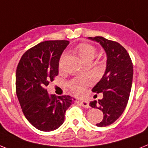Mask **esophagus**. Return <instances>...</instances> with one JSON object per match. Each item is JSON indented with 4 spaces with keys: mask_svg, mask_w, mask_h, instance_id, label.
Segmentation results:
<instances>
[{
    "mask_svg": "<svg viewBox=\"0 0 148 148\" xmlns=\"http://www.w3.org/2000/svg\"><path fill=\"white\" fill-rule=\"evenodd\" d=\"M80 103L82 106H84V108H86V109H89V108L90 107V105H89V102L86 101V100H81V101H80Z\"/></svg>",
    "mask_w": 148,
    "mask_h": 148,
    "instance_id": "esophagus-1",
    "label": "esophagus"
}]
</instances>
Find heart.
I'll return each mask as SVG.
<instances>
[{
    "mask_svg": "<svg viewBox=\"0 0 148 148\" xmlns=\"http://www.w3.org/2000/svg\"><path fill=\"white\" fill-rule=\"evenodd\" d=\"M75 51L80 59L84 62H91L97 54V49L94 45L90 43L82 42L78 44L75 48ZM63 56L62 57V59ZM90 83V78L87 76L75 78L68 83V87L76 95H81L86 86Z\"/></svg>",
    "mask_w": 148,
    "mask_h": 148,
    "instance_id": "b5f03b06",
    "label": "heart"
}]
</instances>
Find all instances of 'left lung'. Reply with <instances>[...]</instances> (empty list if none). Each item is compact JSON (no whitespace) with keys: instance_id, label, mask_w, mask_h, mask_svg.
Returning a JSON list of instances; mask_svg holds the SVG:
<instances>
[{"instance_id":"1","label":"left lung","mask_w":148,"mask_h":148,"mask_svg":"<svg viewBox=\"0 0 148 148\" xmlns=\"http://www.w3.org/2000/svg\"><path fill=\"white\" fill-rule=\"evenodd\" d=\"M89 39L99 42L107 55L105 74L92 90L94 93H103V99L90 103L91 107L103 112V119L97 125L105 127L116 122L127 106L132 84L133 64L128 51L117 42L102 36Z\"/></svg>"}]
</instances>
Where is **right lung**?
I'll return each instance as SVG.
<instances>
[{
  "label": "right lung",
  "mask_w": 148,
  "mask_h": 148,
  "mask_svg": "<svg viewBox=\"0 0 148 148\" xmlns=\"http://www.w3.org/2000/svg\"><path fill=\"white\" fill-rule=\"evenodd\" d=\"M69 42L50 40L39 43L23 55L16 72V93L26 119L43 132L63 124L70 96H49L46 86L58 74L59 59Z\"/></svg>",
  "instance_id": "add662e5"
}]
</instances>
